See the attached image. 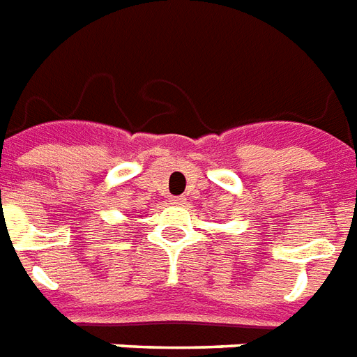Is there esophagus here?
<instances>
[{"mask_svg": "<svg viewBox=\"0 0 357 357\" xmlns=\"http://www.w3.org/2000/svg\"><path fill=\"white\" fill-rule=\"evenodd\" d=\"M170 202L172 204H183V202H185V199H183V197H174Z\"/></svg>", "mask_w": 357, "mask_h": 357, "instance_id": "1", "label": "esophagus"}]
</instances>
